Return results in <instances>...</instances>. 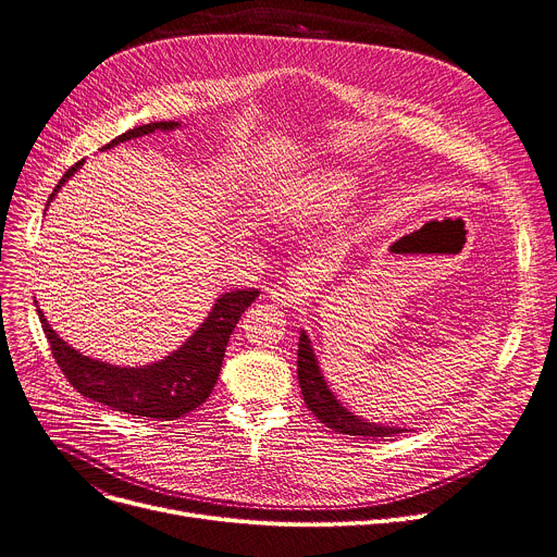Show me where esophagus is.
Wrapping results in <instances>:
<instances>
[{"mask_svg": "<svg viewBox=\"0 0 557 557\" xmlns=\"http://www.w3.org/2000/svg\"><path fill=\"white\" fill-rule=\"evenodd\" d=\"M269 297L275 307H293L295 301L299 299V290L295 284L288 282H280L269 290Z\"/></svg>", "mask_w": 557, "mask_h": 557, "instance_id": "34e87169", "label": "esophagus"}]
</instances>
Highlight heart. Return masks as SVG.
Listing matches in <instances>:
<instances>
[{"label":"heart","mask_w":557,"mask_h":557,"mask_svg":"<svg viewBox=\"0 0 557 557\" xmlns=\"http://www.w3.org/2000/svg\"><path fill=\"white\" fill-rule=\"evenodd\" d=\"M305 199L311 207H326V205H331L333 197H331V188H318L311 193V197H305Z\"/></svg>","instance_id":"obj_1"}]
</instances>
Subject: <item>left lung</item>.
I'll return each instance as SVG.
<instances>
[{
  "label": "left lung",
  "mask_w": 557,
  "mask_h": 557,
  "mask_svg": "<svg viewBox=\"0 0 557 557\" xmlns=\"http://www.w3.org/2000/svg\"><path fill=\"white\" fill-rule=\"evenodd\" d=\"M297 380H299L301 397H305V404L309 407V411H313V416L329 429L344 433V435H362V437H391V435L404 433V429H397V426H382V424L364 422L342 407V404L335 399V395L326 388V382L320 375V367L313 356L311 342L305 333L299 335Z\"/></svg>",
  "instance_id": "obj_1"
}]
</instances>
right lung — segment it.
Wrapping results in <instances>:
<instances>
[{"mask_svg": "<svg viewBox=\"0 0 557 557\" xmlns=\"http://www.w3.org/2000/svg\"><path fill=\"white\" fill-rule=\"evenodd\" d=\"M175 126V122L144 124L122 133L102 148H111L120 141L148 135L158 128L169 131ZM82 164L84 160H79L64 173V177L48 199L55 197L62 184ZM256 288L233 290L222 295L207 322L193 333V337L182 348H177L166 360L144 369H120L82 356L79 350L69 346L53 329H50L39 309L37 315L48 337L50 352H53L58 367L77 393L92 401L104 404V407H111L113 411H122L128 416L150 420H177L195 411L199 404H205L211 395L220 377L228 337L235 324L239 322L242 313L250 307V301H256Z\"/></svg>", "mask_w": 557, "mask_h": 557, "instance_id": "add662e5", "label": "right lung"}]
</instances>
